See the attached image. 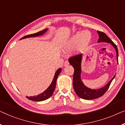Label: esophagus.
I'll list each match as a JSON object with an SVG mask.
<instances>
[{
  "instance_id": "obj_1",
  "label": "esophagus",
  "mask_w": 125,
  "mask_h": 125,
  "mask_svg": "<svg viewBox=\"0 0 125 125\" xmlns=\"http://www.w3.org/2000/svg\"><path fill=\"white\" fill-rule=\"evenodd\" d=\"M68 64H69V62H68L67 61H65L64 63V66H68Z\"/></svg>"
}]
</instances>
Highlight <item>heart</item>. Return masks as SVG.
<instances>
[{"instance_id": "heart-1", "label": "heart", "mask_w": 125, "mask_h": 125, "mask_svg": "<svg viewBox=\"0 0 125 125\" xmlns=\"http://www.w3.org/2000/svg\"><path fill=\"white\" fill-rule=\"evenodd\" d=\"M92 35L88 31H79L73 35L64 45V50L68 51L76 47L77 52H81L90 43Z\"/></svg>"}]
</instances>
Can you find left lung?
Listing matches in <instances>:
<instances>
[{
  "label": "left lung",
  "mask_w": 125,
  "mask_h": 125,
  "mask_svg": "<svg viewBox=\"0 0 125 125\" xmlns=\"http://www.w3.org/2000/svg\"><path fill=\"white\" fill-rule=\"evenodd\" d=\"M98 34L99 36V38L97 41L98 43L100 42H107L110 43L114 48L115 49L116 54H117V60L118 61V51L117 46L115 43L106 36L105 33L101 32V31H97ZM83 54H79V55L73 56L68 59L70 64L73 66L74 68V73L73 76V89L79 97L85 100H93L96 99L98 97H101L109 87L112 80L115 78V75L113 78L105 86L101 88L97 89H93L84 85L81 79V73H82V68H81V64H82Z\"/></svg>",
  "instance_id": "1"
}]
</instances>
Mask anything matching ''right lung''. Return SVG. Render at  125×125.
<instances>
[{
	"instance_id": "1",
	"label": "right lung",
	"mask_w": 125,
	"mask_h": 125,
	"mask_svg": "<svg viewBox=\"0 0 125 125\" xmlns=\"http://www.w3.org/2000/svg\"><path fill=\"white\" fill-rule=\"evenodd\" d=\"M48 29H46L43 31H38V32L36 33H34V34H31L29 35H27V36H24V37L21 38L20 40L24 39V38H31V37H36L38 36H41L42 35L46 32L47 31ZM61 71H62V68H59V69L57 70V71H56L55 73V75H54L53 79L52 80V82L51 83L50 85H49V87L47 88L46 89L44 92L42 93V94H40L37 96H30V97H28V96H26V97L28 98L29 100H32V101H44L45 100L48 99L49 98H50L51 96H52V94H53L54 92V90H55V86H56V82H57V79L58 76L59 75V73H61Z\"/></svg>"
}]
</instances>
